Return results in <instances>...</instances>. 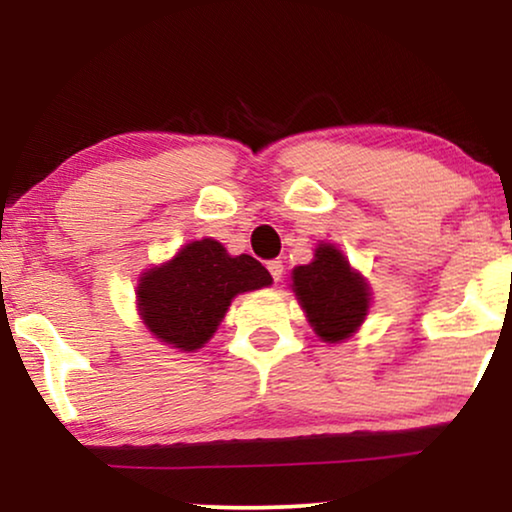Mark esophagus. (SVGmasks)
Masks as SVG:
<instances>
[{
  "mask_svg": "<svg viewBox=\"0 0 512 512\" xmlns=\"http://www.w3.org/2000/svg\"><path fill=\"white\" fill-rule=\"evenodd\" d=\"M268 270H270L272 279H275V282H279V279H282V275H284V263L279 261V258H275V261L268 263Z\"/></svg>",
  "mask_w": 512,
  "mask_h": 512,
  "instance_id": "34e87169",
  "label": "esophagus"
}]
</instances>
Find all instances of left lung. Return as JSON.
<instances>
[{"mask_svg":"<svg viewBox=\"0 0 512 512\" xmlns=\"http://www.w3.org/2000/svg\"><path fill=\"white\" fill-rule=\"evenodd\" d=\"M293 291L314 333L326 342L349 338L366 319L368 284L331 244H319L314 261L293 270Z\"/></svg>","mask_w":512,"mask_h":512,"instance_id":"left-lung-1","label":"left lung"}]
</instances>
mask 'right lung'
I'll use <instances>...</instances> for the list:
<instances>
[{
  "instance_id": "add662e5",
  "label": "right lung",
  "mask_w": 512,
  "mask_h": 512,
  "mask_svg": "<svg viewBox=\"0 0 512 512\" xmlns=\"http://www.w3.org/2000/svg\"><path fill=\"white\" fill-rule=\"evenodd\" d=\"M268 284L270 272L254 256H228L221 242L200 240L144 272L137 286L139 312L156 338L193 352L212 338L237 293Z\"/></svg>"
}]
</instances>
